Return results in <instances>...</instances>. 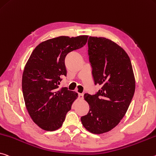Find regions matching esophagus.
<instances>
[{"label": "esophagus", "instance_id": "esophagus-1", "mask_svg": "<svg viewBox=\"0 0 156 156\" xmlns=\"http://www.w3.org/2000/svg\"><path fill=\"white\" fill-rule=\"evenodd\" d=\"M78 98H79V99L83 100V98H84L83 94H78Z\"/></svg>", "mask_w": 156, "mask_h": 156}]
</instances>
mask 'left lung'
<instances>
[{"label": "left lung", "mask_w": 156, "mask_h": 156, "mask_svg": "<svg viewBox=\"0 0 156 156\" xmlns=\"http://www.w3.org/2000/svg\"><path fill=\"white\" fill-rule=\"evenodd\" d=\"M88 47L94 80L101 90L94 95L85 94L90 111L81 122L89 132L102 134L117 126L124 117L134 95L135 79L129 57L117 44L90 36Z\"/></svg>", "instance_id": "8db88e82"}]
</instances>
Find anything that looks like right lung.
Masks as SVG:
<instances>
[{"mask_svg":"<svg viewBox=\"0 0 156 156\" xmlns=\"http://www.w3.org/2000/svg\"><path fill=\"white\" fill-rule=\"evenodd\" d=\"M88 35L60 36L40 43L25 65L22 90L29 115L46 131L58 130L78 98V93L59 87L61 76L66 75L65 58L87 43Z\"/></svg>","mask_w":156,"mask_h":156,"instance_id":"right-lung-1","label":"right lung"}]
</instances>
